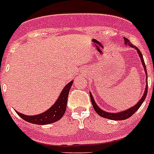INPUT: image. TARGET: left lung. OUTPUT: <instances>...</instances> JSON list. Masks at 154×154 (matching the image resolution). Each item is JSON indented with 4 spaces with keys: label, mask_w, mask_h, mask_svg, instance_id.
Returning a JSON list of instances; mask_svg holds the SVG:
<instances>
[{
    "label": "left lung",
    "mask_w": 154,
    "mask_h": 154,
    "mask_svg": "<svg viewBox=\"0 0 154 154\" xmlns=\"http://www.w3.org/2000/svg\"><path fill=\"white\" fill-rule=\"evenodd\" d=\"M124 42H125V44L126 45H128L130 47H134V48H135L137 51H138V53L139 54L140 57H141V61L142 62V65H143V67L145 68V71H146V73L147 75V72H146V65H145V62H144V59H143V56H142V53H141V51H139V49L137 47H135L134 45H133L131 43V42L129 41V39L127 38H125L124 37ZM146 83L148 84L147 82V79H146ZM147 91H148V86L146 85V91L144 92V95H143V97L138 102L137 104L132 107L131 108H129V109L126 110L124 112H119V113H109V112H106L103 110H101L98 106L97 105V103L96 102L94 101V99L92 97V94L90 93V98H91V101H92V106H93V108L94 110L96 111L97 114H98L99 116H100L101 117H103V118H106V119H112V120H123V119H127L130 118L133 114L135 113L138 110L141 105L143 103V101L145 100V99H146V96H147Z\"/></svg>",
    "instance_id": "8db88e82"
}]
</instances>
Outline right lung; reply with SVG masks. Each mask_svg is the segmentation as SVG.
Listing matches in <instances>:
<instances>
[{
	"label": "right lung",
	"mask_w": 154,
	"mask_h": 154,
	"mask_svg": "<svg viewBox=\"0 0 154 154\" xmlns=\"http://www.w3.org/2000/svg\"><path fill=\"white\" fill-rule=\"evenodd\" d=\"M72 84H73V81L66 85V87L62 90V93L60 94L58 100L50 109L47 110V112H43L40 115H37V116H25L23 114L19 113L18 112H16V113L25 121L34 123V124L46 125L57 122L62 118L66 112L68 95Z\"/></svg>",
	"instance_id": "right-lung-1"
}]
</instances>
